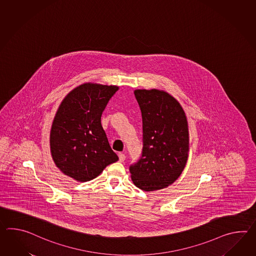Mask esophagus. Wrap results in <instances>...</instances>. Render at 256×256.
<instances>
[{
    "label": "esophagus",
    "mask_w": 256,
    "mask_h": 256,
    "mask_svg": "<svg viewBox=\"0 0 256 256\" xmlns=\"http://www.w3.org/2000/svg\"><path fill=\"white\" fill-rule=\"evenodd\" d=\"M118 157H120V162H124L126 159V155L124 154H118Z\"/></svg>",
    "instance_id": "34e87169"
}]
</instances>
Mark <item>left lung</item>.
<instances>
[{
	"label": "left lung",
	"mask_w": 256,
	"mask_h": 256,
	"mask_svg": "<svg viewBox=\"0 0 256 256\" xmlns=\"http://www.w3.org/2000/svg\"><path fill=\"white\" fill-rule=\"evenodd\" d=\"M140 108L143 148L140 160L131 165L136 188L152 192L169 186L181 176L189 152V131L181 104L158 89L134 91Z\"/></svg>",
	"instance_id": "obj_1"
}]
</instances>
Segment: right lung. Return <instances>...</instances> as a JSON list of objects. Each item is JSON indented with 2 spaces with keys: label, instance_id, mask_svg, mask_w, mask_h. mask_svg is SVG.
Listing matches in <instances>:
<instances>
[{
  "label": "right lung",
  "instance_id": "1",
  "mask_svg": "<svg viewBox=\"0 0 256 256\" xmlns=\"http://www.w3.org/2000/svg\"><path fill=\"white\" fill-rule=\"evenodd\" d=\"M118 86L86 82L64 97L52 122V159L65 176L78 182L98 176L118 160L101 125L102 111Z\"/></svg>",
  "mask_w": 256,
  "mask_h": 256
}]
</instances>
